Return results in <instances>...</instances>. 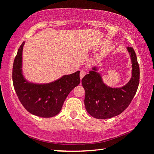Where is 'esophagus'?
<instances>
[{
    "mask_svg": "<svg viewBox=\"0 0 154 154\" xmlns=\"http://www.w3.org/2000/svg\"><path fill=\"white\" fill-rule=\"evenodd\" d=\"M85 74H86V71L84 69L82 70V71H80V78L81 79H82V78L85 76Z\"/></svg>",
    "mask_w": 154,
    "mask_h": 154,
    "instance_id": "esophagus-1",
    "label": "esophagus"
}]
</instances>
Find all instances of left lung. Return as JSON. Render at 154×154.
Instances as JSON below:
<instances>
[{"label":"left lung","mask_w":154,"mask_h":154,"mask_svg":"<svg viewBox=\"0 0 154 154\" xmlns=\"http://www.w3.org/2000/svg\"><path fill=\"white\" fill-rule=\"evenodd\" d=\"M132 61V77L122 88L109 87L103 83L102 77L93 67L83 78L82 83L85 90L84 104L88 113L93 118L108 119L122 113L131 103L139 83L140 71L134 49L128 47Z\"/></svg>","instance_id":"obj_1"}]
</instances>
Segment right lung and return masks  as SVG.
Returning <instances> with one entry per match:
<instances>
[{
	"instance_id": "right-lung-1",
	"label": "right lung",
	"mask_w": 154,
	"mask_h": 154,
	"mask_svg": "<svg viewBox=\"0 0 154 154\" xmlns=\"http://www.w3.org/2000/svg\"><path fill=\"white\" fill-rule=\"evenodd\" d=\"M23 42L18 49L13 66V83L17 96L26 110L41 118H51L61 111L65 99L80 83L79 71L62 76L45 84L30 83L22 72Z\"/></svg>"
}]
</instances>
